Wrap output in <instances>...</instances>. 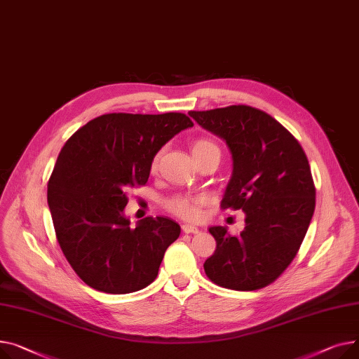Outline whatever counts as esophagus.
Here are the masks:
<instances>
[{"instance_id":"1","label":"esophagus","mask_w":359,"mask_h":359,"mask_svg":"<svg viewBox=\"0 0 359 359\" xmlns=\"http://www.w3.org/2000/svg\"><path fill=\"white\" fill-rule=\"evenodd\" d=\"M182 231L184 233H198V227L194 226V224H182Z\"/></svg>"}]
</instances>
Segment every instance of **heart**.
<instances>
[{"mask_svg": "<svg viewBox=\"0 0 359 359\" xmlns=\"http://www.w3.org/2000/svg\"><path fill=\"white\" fill-rule=\"evenodd\" d=\"M208 149H219L217 144L208 139H198L193 144V155L198 152H204ZM159 161V155H155L152 159V170H156ZM203 197H193V196H178L168 203V208L171 210L172 213L178 215L180 217L193 220L200 216V205L203 204Z\"/></svg>", "mask_w": 359, "mask_h": 359, "instance_id": "obj_1", "label": "heart"}]
</instances>
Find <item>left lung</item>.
<instances>
[{"mask_svg": "<svg viewBox=\"0 0 359 359\" xmlns=\"http://www.w3.org/2000/svg\"><path fill=\"white\" fill-rule=\"evenodd\" d=\"M188 114L226 142L233 170L222 207L245 213L239 236L208 229L217 246L204 262L207 277L238 291L266 287L296 258L314 213L307 156L283 124L249 105Z\"/></svg>", "mask_w": 359, "mask_h": 359, "instance_id": "1", "label": "left lung"}]
</instances>
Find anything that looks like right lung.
<instances>
[{
    "label": "right lung",
    "mask_w": 359,
    "mask_h": 359,
    "mask_svg": "<svg viewBox=\"0 0 359 359\" xmlns=\"http://www.w3.org/2000/svg\"><path fill=\"white\" fill-rule=\"evenodd\" d=\"M181 113L104 114L63 144L48 184V204L63 255L94 290L135 292L158 276L181 227L166 217L130 226L128 191L144 185L161 147L193 128Z\"/></svg>",
    "instance_id": "obj_1"
}]
</instances>
